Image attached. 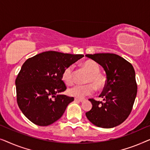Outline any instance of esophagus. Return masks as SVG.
<instances>
[{"mask_svg": "<svg viewBox=\"0 0 150 150\" xmlns=\"http://www.w3.org/2000/svg\"><path fill=\"white\" fill-rule=\"evenodd\" d=\"M75 100L77 101V102H83L85 100V99L83 98H75Z\"/></svg>", "mask_w": 150, "mask_h": 150, "instance_id": "34e87169", "label": "esophagus"}]
</instances>
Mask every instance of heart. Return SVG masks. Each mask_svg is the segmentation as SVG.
<instances>
[{
    "label": "heart",
    "mask_w": 150,
    "mask_h": 150,
    "mask_svg": "<svg viewBox=\"0 0 150 150\" xmlns=\"http://www.w3.org/2000/svg\"><path fill=\"white\" fill-rule=\"evenodd\" d=\"M82 65L90 73L86 80V82L89 83L86 85H76L69 90V95L77 98H83L84 96L91 95L96 91V87L98 89H103L105 87L107 83L106 77L99 73L100 67L95 61L86 60ZM62 79L68 86H71L74 83L75 71L73 65H70L64 69L62 75Z\"/></svg>",
    "instance_id": "b5f03b06"
}]
</instances>
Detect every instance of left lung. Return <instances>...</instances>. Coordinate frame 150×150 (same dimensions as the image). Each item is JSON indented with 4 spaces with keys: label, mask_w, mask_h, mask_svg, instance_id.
<instances>
[{
    "label": "left lung",
    "mask_w": 150,
    "mask_h": 150,
    "mask_svg": "<svg viewBox=\"0 0 150 150\" xmlns=\"http://www.w3.org/2000/svg\"><path fill=\"white\" fill-rule=\"evenodd\" d=\"M102 66L107 75V83L99 97L104 103L90 98L92 107L86 115L90 122L100 128H109L125 121L131 112L137 85L132 65L115 54H86Z\"/></svg>",
    "instance_id": "obj_1"
}]
</instances>
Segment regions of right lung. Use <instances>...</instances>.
<instances>
[{"label": "right lung", "instance_id": "obj_1", "mask_svg": "<svg viewBox=\"0 0 150 150\" xmlns=\"http://www.w3.org/2000/svg\"><path fill=\"white\" fill-rule=\"evenodd\" d=\"M83 56L48 51L23 64L16 79L17 103L30 121L45 126L62 117L68 105L74 100L73 97L59 94L67 90L62 73Z\"/></svg>", "mask_w": 150, "mask_h": 150}]
</instances>
